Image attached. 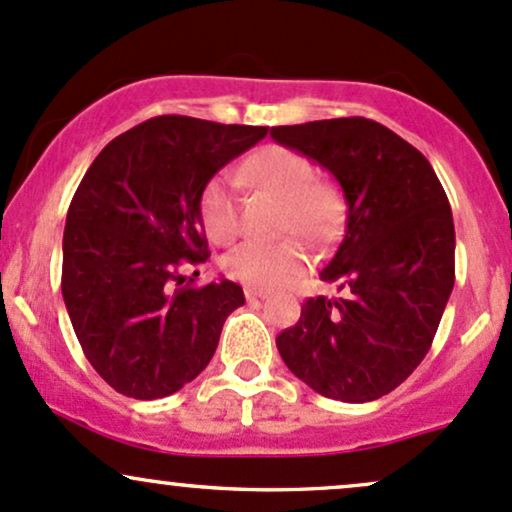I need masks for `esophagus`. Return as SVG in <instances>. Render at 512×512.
I'll return each instance as SVG.
<instances>
[{
	"label": "esophagus",
	"instance_id": "obj_1",
	"mask_svg": "<svg viewBox=\"0 0 512 512\" xmlns=\"http://www.w3.org/2000/svg\"><path fill=\"white\" fill-rule=\"evenodd\" d=\"M265 296H267L265 289H252V286H247V289H245V299H247V301L265 299Z\"/></svg>",
	"mask_w": 512,
	"mask_h": 512
}]
</instances>
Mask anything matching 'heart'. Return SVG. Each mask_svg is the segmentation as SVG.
Wrapping results in <instances>:
<instances>
[{
	"mask_svg": "<svg viewBox=\"0 0 512 512\" xmlns=\"http://www.w3.org/2000/svg\"><path fill=\"white\" fill-rule=\"evenodd\" d=\"M243 172L252 182L284 199V228L299 230L313 243H325L340 226L342 206L338 194L328 184L316 182L311 160L286 148L260 150L247 160ZM199 216L213 243L226 245L240 233L238 179L233 172H218L206 182L199 196ZM311 255L299 240L279 243H250L230 250L223 269L235 282L252 289H277L294 282L306 272Z\"/></svg>",
	"mask_w": 512,
	"mask_h": 512,
	"instance_id": "obj_1",
	"label": "heart"
}]
</instances>
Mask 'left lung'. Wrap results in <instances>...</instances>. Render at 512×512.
Instances as JSON below:
<instances>
[{"mask_svg": "<svg viewBox=\"0 0 512 512\" xmlns=\"http://www.w3.org/2000/svg\"><path fill=\"white\" fill-rule=\"evenodd\" d=\"M269 136L338 179L345 235L316 296L277 338L284 364L320 396L367 403L396 389L428 355L454 286V221L420 150L381 123L277 126Z\"/></svg>", "mask_w": 512, "mask_h": 512, "instance_id": "1", "label": "left lung"}]
</instances>
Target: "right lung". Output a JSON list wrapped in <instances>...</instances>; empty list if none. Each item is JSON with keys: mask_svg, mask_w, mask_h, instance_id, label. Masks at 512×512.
<instances>
[{"mask_svg": "<svg viewBox=\"0 0 512 512\" xmlns=\"http://www.w3.org/2000/svg\"><path fill=\"white\" fill-rule=\"evenodd\" d=\"M265 136V126L157 116L111 140L82 177L63 235V299L89 364L123 396L153 401L194 381L245 303L235 282L192 286L179 269L209 260L206 182Z\"/></svg>", "mask_w": 512, "mask_h": 512, "instance_id": "1", "label": "right lung"}]
</instances>
